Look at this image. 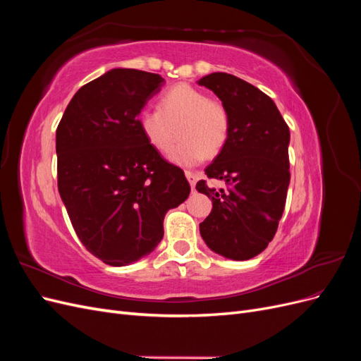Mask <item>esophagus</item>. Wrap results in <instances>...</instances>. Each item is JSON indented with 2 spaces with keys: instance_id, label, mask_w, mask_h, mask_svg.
<instances>
[{
  "instance_id": "esophagus-1",
  "label": "esophagus",
  "mask_w": 361,
  "mask_h": 361,
  "mask_svg": "<svg viewBox=\"0 0 361 361\" xmlns=\"http://www.w3.org/2000/svg\"><path fill=\"white\" fill-rule=\"evenodd\" d=\"M185 176H187V179H188V182L191 185V188H194L195 187V182H197V176H195L192 171H185Z\"/></svg>"
}]
</instances>
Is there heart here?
Segmentation results:
<instances>
[{
    "label": "heart",
    "instance_id": "1",
    "mask_svg": "<svg viewBox=\"0 0 361 361\" xmlns=\"http://www.w3.org/2000/svg\"><path fill=\"white\" fill-rule=\"evenodd\" d=\"M147 143L159 154H167L178 140L170 159L179 166H195L203 158L220 152L228 138L231 117L227 108L204 92L188 84H178L159 97L158 108L138 117Z\"/></svg>",
    "mask_w": 361,
    "mask_h": 361
}]
</instances>
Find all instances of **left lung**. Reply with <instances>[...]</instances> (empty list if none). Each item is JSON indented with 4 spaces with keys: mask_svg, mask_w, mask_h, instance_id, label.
<instances>
[{
    "mask_svg": "<svg viewBox=\"0 0 361 361\" xmlns=\"http://www.w3.org/2000/svg\"><path fill=\"white\" fill-rule=\"evenodd\" d=\"M231 117L224 147L206 167L195 190L212 199L200 235L215 253L247 260L274 238L285 211L289 171V126L271 97L235 75L215 72L199 81ZM214 180H223L216 189Z\"/></svg>",
    "mask_w": 361,
    "mask_h": 361,
    "instance_id": "obj_1",
    "label": "left lung"
}]
</instances>
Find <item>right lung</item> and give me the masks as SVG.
<instances>
[{
	"label": "right lung",
	"instance_id": "1",
	"mask_svg": "<svg viewBox=\"0 0 361 361\" xmlns=\"http://www.w3.org/2000/svg\"><path fill=\"white\" fill-rule=\"evenodd\" d=\"M162 85L158 73L113 69L75 93L57 126L60 197L82 245L106 265L154 251L164 216L191 191L140 129V111Z\"/></svg>",
	"mask_w": 361,
	"mask_h": 361
}]
</instances>
